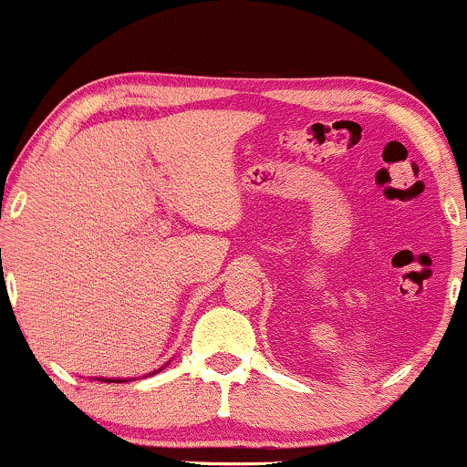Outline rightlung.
<instances>
[{
  "mask_svg": "<svg viewBox=\"0 0 467 467\" xmlns=\"http://www.w3.org/2000/svg\"><path fill=\"white\" fill-rule=\"evenodd\" d=\"M103 382H111V379H103ZM116 382H122V379H116Z\"/></svg>",
  "mask_w": 467,
  "mask_h": 467,
  "instance_id": "obj_1",
  "label": "right lung"
}]
</instances>
